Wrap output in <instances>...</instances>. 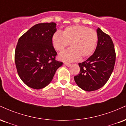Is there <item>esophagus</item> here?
I'll return each instance as SVG.
<instances>
[{"mask_svg":"<svg viewBox=\"0 0 126 126\" xmlns=\"http://www.w3.org/2000/svg\"><path fill=\"white\" fill-rule=\"evenodd\" d=\"M64 64L66 66H67V67H70L71 66V64H70V63H64Z\"/></svg>","mask_w":126,"mask_h":126,"instance_id":"obj_1","label":"esophagus"}]
</instances>
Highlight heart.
Returning a JSON list of instances; mask_svg holds the SVG:
<instances>
[{"label": "heart", "instance_id": "obj_1", "mask_svg": "<svg viewBox=\"0 0 126 126\" xmlns=\"http://www.w3.org/2000/svg\"><path fill=\"white\" fill-rule=\"evenodd\" d=\"M97 42L98 35L94 30L80 25L67 27L63 34L56 32L51 38L53 47L59 51H63L70 43L71 48L59 55V59L65 62H75L80 58L89 57L94 51Z\"/></svg>", "mask_w": 126, "mask_h": 126}]
</instances>
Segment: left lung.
Returning a JSON list of instances; mask_svg holds the SVG:
<instances>
[{"mask_svg": "<svg viewBox=\"0 0 126 126\" xmlns=\"http://www.w3.org/2000/svg\"><path fill=\"white\" fill-rule=\"evenodd\" d=\"M98 43L94 54L79 63L80 72L74 77L79 88L86 91L97 90L104 85L113 71L115 62L114 44L109 35L96 29Z\"/></svg>", "mask_w": 126, "mask_h": 126, "instance_id": "1", "label": "left lung"}]
</instances>
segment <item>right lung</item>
<instances>
[{
	"label": "right lung",
	"instance_id": "add662e5",
	"mask_svg": "<svg viewBox=\"0 0 126 126\" xmlns=\"http://www.w3.org/2000/svg\"><path fill=\"white\" fill-rule=\"evenodd\" d=\"M57 31L54 22L36 24L18 40L15 62L19 76L29 87L40 89L51 82L63 63L55 60L57 53L51 38Z\"/></svg>",
	"mask_w": 126,
	"mask_h": 126
}]
</instances>
